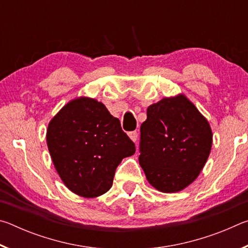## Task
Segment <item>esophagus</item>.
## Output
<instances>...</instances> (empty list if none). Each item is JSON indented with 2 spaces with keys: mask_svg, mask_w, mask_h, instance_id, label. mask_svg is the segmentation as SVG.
Segmentation results:
<instances>
[{
  "mask_svg": "<svg viewBox=\"0 0 248 248\" xmlns=\"http://www.w3.org/2000/svg\"><path fill=\"white\" fill-rule=\"evenodd\" d=\"M128 136H129L130 139H131L133 142H136V141H137V139H138V132H137V131H131V132H129V133H128Z\"/></svg>",
  "mask_w": 248,
  "mask_h": 248,
  "instance_id": "34e87169",
  "label": "esophagus"
}]
</instances>
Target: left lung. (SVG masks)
Returning a JSON list of instances; mask_svg holds the SVG:
<instances>
[{"instance_id": "obj_1", "label": "left lung", "mask_w": 248, "mask_h": 248, "mask_svg": "<svg viewBox=\"0 0 248 248\" xmlns=\"http://www.w3.org/2000/svg\"><path fill=\"white\" fill-rule=\"evenodd\" d=\"M139 163L151 186L171 194L195 182L212 148V130L187 96L164 97L146 110Z\"/></svg>"}]
</instances>
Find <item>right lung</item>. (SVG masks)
<instances>
[{
	"label": "right lung",
	"mask_w": 248,
	"mask_h": 248,
	"mask_svg": "<svg viewBox=\"0 0 248 248\" xmlns=\"http://www.w3.org/2000/svg\"><path fill=\"white\" fill-rule=\"evenodd\" d=\"M47 145L57 173L66 188L84 198L110 189L115 171L136 146L97 99L79 96L50 120Z\"/></svg>",
	"instance_id": "obj_1"
}]
</instances>
